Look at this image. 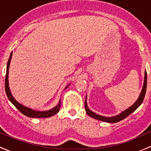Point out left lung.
I'll return each mask as SVG.
<instances>
[{"label":"left lung","mask_w":151,"mask_h":151,"mask_svg":"<svg viewBox=\"0 0 151 151\" xmlns=\"http://www.w3.org/2000/svg\"><path fill=\"white\" fill-rule=\"evenodd\" d=\"M146 87H147V72L146 71L145 72V77H144V83H143V88H142V91L141 93H140V96L138 97L137 101L135 102L133 104L130 106L129 109H126L125 111H124L123 112H121L120 114L116 116H111V117H106V116H103L99 115V114L94 113V112L91 111V110L89 109L88 107L87 104H86V100H85V103H84V105H85V110L86 114L89 116L92 117L93 119H97V120L101 121H104V122H108V123H116L119 122L123 119H126L128 116H129L131 113H133L135 110L137 108L139 107V106L141 104L142 102H143V99H144L145 95V92H146Z\"/></svg>","instance_id":"obj_1"}]
</instances>
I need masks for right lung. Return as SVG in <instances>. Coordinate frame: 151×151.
I'll list each match as a JSON object with an SVG mask.
<instances>
[{
    "mask_svg": "<svg viewBox=\"0 0 151 151\" xmlns=\"http://www.w3.org/2000/svg\"><path fill=\"white\" fill-rule=\"evenodd\" d=\"M12 55H13V52H11L10 55L9 60L8 61V64H7V69H6V79H5V88H6V92L8 96V99L10 100V101L13 104V105L16 107L17 109L20 111L22 114L26 116H28L30 118H48L50 116H52L55 115L57 113H58L59 111H60V101H59V104L56 106L55 107H54L53 109H50L48 111H35L33 109H31L30 108H27V107L25 106L22 105L21 104L18 103L16 100L15 99L14 97L12 95L11 92H10V90L9 88V82H8V72H9V67H10V63L11 61ZM70 84H68V86ZM67 86H66V88H67Z\"/></svg>",
    "mask_w": 151,
    "mask_h": 151,
    "instance_id": "1",
    "label": "right lung"
}]
</instances>
